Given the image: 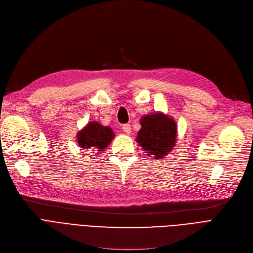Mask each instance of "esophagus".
<instances>
[{"instance_id":"1","label":"esophagus","mask_w":253,"mask_h":253,"mask_svg":"<svg viewBox=\"0 0 253 253\" xmlns=\"http://www.w3.org/2000/svg\"><path fill=\"white\" fill-rule=\"evenodd\" d=\"M122 129H123V131L125 132L126 134H130V132H131V126H130L129 124H124V125L122 126Z\"/></svg>"}]
</instances>
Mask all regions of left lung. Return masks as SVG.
Wrapping results in <instances>:
<instances>
[{
  "instance_id": "8db88e82",
  "label": "left lung",
  "mask_w": 253,
  "mask_h": 253,
  "mask_svg": "<svg viewBox=\"0 0 253 253\" xmlns=\"http://www.w3.org/2000/svg\"><path fill=\"white\" fill-rule=\"evenodd\" d=\"M141 128L136 141L148 156L165 158L173 149L177 137V126L172 117L161 112L145 115L140 119Z\"/></svg>"
}]
</instances>
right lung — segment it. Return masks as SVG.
Instances as JSON below:
<instances>
[{
    "label": "right lung",
    "instance_id": "right-lung-1",
    "mask_svg": "<svg viewBox=\"0 0 253 253\" xmlns=\"http://www.w3.org/2000/svg\"><path fill=\"white\" fill-rule=\"evenodd\" d=\"M115 137L114 131L109 126H103L96 121H90L78 132L77 141L81 149L88 151H103Z\"/></svg>",
    "mask_w": 253,
    "mask_h": 253
}]
</instances>
